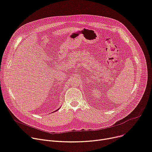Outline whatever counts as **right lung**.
<instances>
[{"label":"right lung","instance_id":"obj_1","mask_svg":"<svg viewBox=\"0 0 152 152\" xmlns=\"http://www.w3.org/2000/svg\"><path fill=\"white\" fill-rule=\"evenodd\" d=\"M60 108H61V107H60ZM58 108V110H56V111H58V110H59V108ZM56 111H55V112H56Z\"/></svg>","mask_w":152,"mask_h":152}]
</instances>
